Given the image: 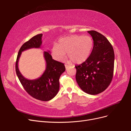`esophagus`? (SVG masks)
<instances>
[{
  "label": "esophagus",
  "mask_w": 131,
  "mask_h": 131,
  "mask_svg": "<svg viewBox=\"0 0 131 131\" xmlns=\"http://www.w3.org/2000/svg\"><path fill=\"white\" fill-rule=\"evenodd\" d=\"M69 65L67 64H65V67H66V69H68V68H69Z\"/></svg>",
  "instance_id": "esophagus-1"
}]
</instances>
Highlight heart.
<instances>
[{
  "instance_id": "1",
  "label": "heart",
  "mask_w": 131,
  "mask_h": 131,
  "mask_svg": "<svg viewBox=\"0 0 131 131\" xmlns=\"http://www.w3.org/2000/svg\"><path fill=\"white\" fill-rule=\"evenodd\" d=\"M93 39L89 35H73L59 39L58 44L54 45L51 50L52 57L56 61H62L66 56L77 64L85 62L92 52Z\"/></svg>"
}]
</instances>
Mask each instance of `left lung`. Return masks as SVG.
Returning a JSON list of instances; mask_svg holds the SVG:
<instances>
[{
	"label": "left lung",
	"instance_id": "left-lung-1",
	"mask_svg": "<svg viewBox=\"0 0 131 131\" xmlns=\"http://www.w3.org/2000/svg\"><path fill=\"white\" fill-rule=\"evenodd\" d=\"M92 37L93 47L90 56L77 69L76 80L85 92L97 94L103 92L112 81L115 55L113 47L103 35L88 31Z\"/></svg>",
	"mask_w": 131,
	"mask_h": 131
}]
</instances>
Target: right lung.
Masks as SVG:
<instances>
[{"label": "right lung", "instance_id": "right-lung-1", "mask_svg": "<svg viewBox=\"0 0 131 131\" xmlns=\"http://www.w3.org/2000/svg\"><path fill=\"white\" fill-rule=\"evenodd\" d=\"M42 34L35 35L23 43L18 51L15 69L19 81L30 96L38 100L49 101L56 96L58 92L59 79L61 75L66 70L64 64L53 59L49 51H45L43 55L46 63V69L40 78L35 80L27 79L23 77L18 67V60L22 51L31 48H40L42 43Z\"/></svg>", "mask_w": 131, "mask_h": 131}]
</instances>
